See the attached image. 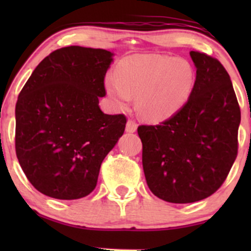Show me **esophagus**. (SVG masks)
I'll return each instance as SVG.
<instances>
[{
  "mask_svg": "<svg viewBox=\"0 0 251 251\" xmlns=\"http://www.w3.org/2000/svg\"><path fill=\"white\" fill-rule=\"evenodd\" d=\"M137 123L133 122V120H127V124H126V132H128V133H133V132L137 131Z\"/></svg>",
  "mask_w": 251,
  "mask_h": 251,
  "instance_id": "34e87169",
  "label": "esophagus"
}]
</instances>
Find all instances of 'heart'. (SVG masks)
<instances>
[{"instance_id": "b5f03b06", "label": "heart", "mask_w": 251, "mask_h": 251, "mask_svg": "<svg viewBox=\"0 0 251 251\" xmlns=\"http://www.w3.org/2000/svg\"><path fill=\"white\" fill-rule=\"evenodd\" d=\"M195 71L188 61L160 54H137L124 59L118 74L106 77L108 96L119 108L137 98L144 119L162 122L175 116L189 100Z\"/></svg>"}]
</instances>
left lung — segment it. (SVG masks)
<instances>
[{"instance_id": "1", "label": "left lung", "mask_w": 251, "mask_h": 251, "mask_svg": "<svg viewBox=\"0 0 251 251\" xmlns=\"http://www.w3.org/2000/svg\"><path fill=\"white\" fill-rule=\"evenodd\" d=\"M196 81L189 100L159 125H142L143 169L152 194L194 203L226 180L238 150L241 109L229 74L215 57L190 51Z\"/></svg>"}]
</instances>
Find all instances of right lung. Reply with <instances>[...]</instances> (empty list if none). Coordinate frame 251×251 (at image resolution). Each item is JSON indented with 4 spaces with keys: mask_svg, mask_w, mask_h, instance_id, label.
I'll return each instance as SVG.
<instances>
[{
    "mask_svg": "<svg viewBox=\"0 0 251 251\" xmlns=\"http://www.w3.org/2000/svg\"><path fill=\"white\" fill-rule=\"evenodd\" d=\"M113 53L70 46L37 65L15 107V150L41 194L79 200L97 186L102 160L125 131L124 114H105L106 72Z\"/></svg>",
    "mask_w": 251,
    "mask_h": 251,
    "instance_id": "obj_1",
    "label": "right lung"
}]
</instances>
